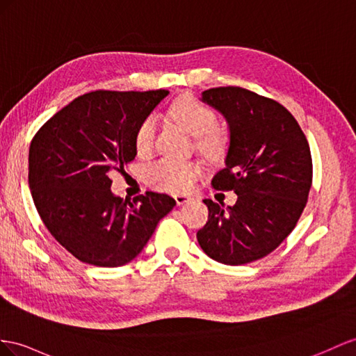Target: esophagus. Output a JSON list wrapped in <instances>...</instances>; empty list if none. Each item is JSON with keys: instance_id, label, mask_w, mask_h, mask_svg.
Returning a JSON list of instances; mask_svg holds the SVG:
<instances>
[{"instance_id": "esophagus-1", "label": "esophagus", "mask_w": 356, "mask_h": 356, "mask_svg": "<svg viewBox=\"0 0 356 356\" xmlns=\"http://www.w3.org/2000/svg\"><path fill=\"white\" fill-rule=\"evenodd\" d=\"M172 197H175V200H176V204H177V206L185 204V203H188L189 200H191V197H189V195H186V194H175Z\"/></svg>"}]
</instances>
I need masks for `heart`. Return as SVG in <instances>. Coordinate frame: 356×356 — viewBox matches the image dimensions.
I'll return each instance as SVG.
<instances>
[{
	"label": "heart",
	"mask_w": 356,
	"mask_h": 356,
	"mask_svg": "<svg viewBox=\"0 0 356 356\" xmlns=\"http://www.w3.org/2000/svg\"><path fill=\"white\" fill-rule=\"evenodd\" d=\"M170 115L194 136H198V147L206 153H218L222 149V136L215 127L218 124L216 113L211 106L193 96H180L170 106ZM156 135L154 117L144 118L135 135L136 150L141 154L149 153ZM202 172V167L195 162L163 158L147 168L149 184L167 193H186L194 180Z\"/></svg>",
	"instance_id": "obj_1"
}]
</instances>
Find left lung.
Instances as JSON below:
<instances>
[{"label":"left lung","instance_id":"1","mask_svg":"<svg viewBox=\"0 0 356 356\" xmlns=\"http://www.w3.org/2000/svg\"><path fill=\"white\" fill-rule=\"evenodd\" d=\"M202 100L224 115L230 132L225 167L212 185L234 191L238 202L224 207L203 200L209 218L197 241L211 259L245 265L295 229L312 188V153L295 117L275 100L241 87L206 90Z\"/></svg>","mask_w":356,"mask_h":356}]
</instances>
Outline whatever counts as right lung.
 Listing matches in <instances>:
<instances>
[{
	"mask_svg": "<svg viewBox=\"0 0 356 356\" xmlns=\"http://www.w3.org/2000/svg\"><path fill=\"white\" fill-rule=\"evenodd\" d=\"M167 90H97L72 100L34 135L29 184L44 227L72 256L117 268L134 260L176 206L167 194L111 193L109 172L135 159V135Z\"/></svg>",
	"mask_w": 356,
	"mask_h": 356,
	"instance_id": "right-lung-1",
	"label": "right lung"
}]
</instances>
